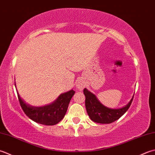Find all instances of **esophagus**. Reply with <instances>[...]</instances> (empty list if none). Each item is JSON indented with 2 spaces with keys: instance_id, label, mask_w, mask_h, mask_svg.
I'll list each match as a JSON object with an SVG mask.
<instances>
[{
  "instance_id": "esophagus-1",
  "label": "esophagus",
  "mask_w": 155,
  "mask_h": 155,
  "mask_svg": "<svg viewBox=\"0 0 155 155\" xmlns=\"http://www.w3.org/2000/svg\"><path fill=\"white\" fill-rule=\"evenodd\" d=\"M86 86V85L81 81H78L76 84V87L79 90H83L84 88Z\"/></svg>"
}]
</instances>
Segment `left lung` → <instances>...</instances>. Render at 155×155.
Masks as SVG:
<instances>
[{
  "mask_svg": "<svg viewBox=\"0 0 155 155\" xmlns=\"http://www.w3.org/2000/svg\"><path fill=\"white\" fill-rule=\"evenodd\" d=\"M84 94L86 96V108L88 116L91 120L100 124H110L117 120L128 110L133 100L134 96L127 105L121 108L113 109L104 106L96 96L87 90H84Z\"/></svg>",
  "mask_w": 155,
  "mask_h": 155,
  "instance_id": "obj_1",
  "label": "left lung"
}]
</instances>
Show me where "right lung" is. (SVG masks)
Here are the masks:
<instances>
[{
	"instance_id": "obj_1",
	"label": "right lung",
	"mask_w": 155,
	"mask_h": 155,
	"mask_svg": "<svg viewBox=\"0 0 155 155\" xmlns=\"http://www.w3.org/2000/svg\"><path fill=\"white\" fill-rule=\"evenodd\" d=\"M15 86H16L15 82ZM17 92L21 108L28 117L39 124L52 126L57 124L64 118L69 102L74 95L75 91L71 90L60 94L54 102L43 106L29 105L21 98L18 91Z\"/></svg>"
}]
</instances>
